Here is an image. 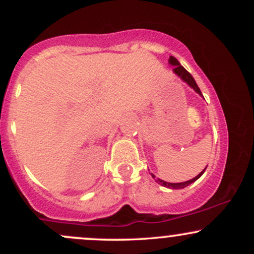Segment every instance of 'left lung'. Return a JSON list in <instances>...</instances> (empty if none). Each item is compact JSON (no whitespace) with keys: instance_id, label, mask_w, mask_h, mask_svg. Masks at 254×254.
Here are the masks:
<instances>
[{"instance_id":"left-lung-1","label":"left lung","mask_w":254,"mask_h":254,"mask_svg":"<svg viewBox=\"0 0 254 254\" xmlns=\"http://www.w3.org/2000/svg\"><path fill=\"white\" fill-rule=\"evenodd\" d=\"M168 62H170V64H172V65H174L173 71L176 72L178 76L182 78L183 81H185V82L188 83L189 86L192 87V88L196 90L198 94L202 95V92H200L199 87L197 86V83H196V81H194V78L192 77V75H191L190 72H189L188 70H186V69L184 68L183 65H180V63L178 62V60H177L176 57L171 56L170 60H168ZM205 168H206V167H205ZM205 168H204V170H203L202 172H200V173L198 174L197 177H194L193 179H191V180H188V182H184V183H167V182H165V180L159 179V178H156L155 182L159 183V184H161V185L165 186V188L174 189V190H178V189H184V188H186V186H188V185H190V184H192L193 182H196L198 178H199V177L202 176V174L204 173V171H205ZM151 177H153L154 179H155V176H154V174H151Z\"/></svg>"}]
</instances>
